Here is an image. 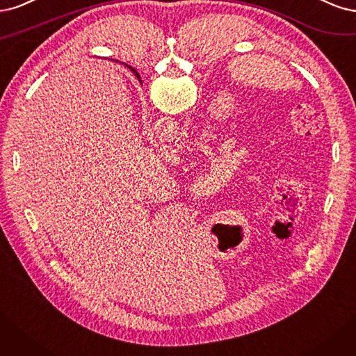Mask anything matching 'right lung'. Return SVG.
<instances>
[{"mask_svg": "<svg viewBox=\"0 0 356 356\" xmlns=\"http://www.w3.org/2000/svg\"><path fill=\"white\" fill-rule=\"evenodd\" d=\"M129 67H130V70H131V71H133V72H134V74H136V75H137V78H140V76H139V74H137V71H136V70H134V67H131V66H130V65H129Z\"/></svg>", "mask_w": 356, "mask_h": 356, "instance_id": "add662e5", "label": "right lung"}]
</instances>
